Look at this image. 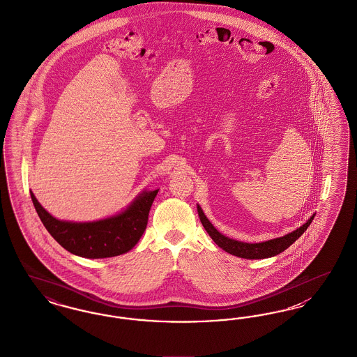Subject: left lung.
Returning <instances> with one entry per match:
<instances>
[{"label":"left lung","mask_w":357,"mask_h":357,"mask_svg":"<svg viewBox=\"0 0 357 357\" xmlns=\"http://www.w3.org/2000/svg\"><path fill=\"white\" fill-rule=\"evenodd\" d=\"M198 214H199L200 222L203 227L208 232L211 239L214 241L220 248H223L226 252L235 257H244V259H264V257H271L283 252L291 244L296 242L303 232L308 229L311 222L314 220V215H312L305 225H303L300 229L292 231L291 234H287L282 238H276L272 241H267L263 243H244L229 239L227 236L222 235L214 226L210 223V220L203 214L202 208L198 206Z\"/></svg>","instance_id":"1"}]
</instances>
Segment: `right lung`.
<instances>
[{
	"label": "right lung",
	"instance_id": "right-lung-1",
	"mask_svg": "<svg viewBox=\"0 0 357 357\" xmlns=\"http://www.w3.org/2000/svg\"><path fill=\"white\" fill-rule=\"evenodd\" d=\"M155 191H143L122 214L90 223H73L58 220L49 214L30 192L36 211L45 229L65 250L78 257L103 259L130 251L147 226Z\"/></svg>",
	"mask_w": 357,
	"mask_h": 357
}]
</instances>
